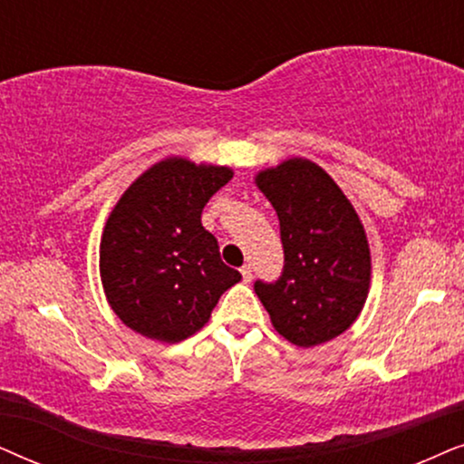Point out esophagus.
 Wrapping results in <instances>:
<instances>
[{"mask_svg":"<svg viewBox=\"0 0 464 464\" xmlns=\"http://www.w3.org/2000/svg\"><path fill=\"white\" fill-rule=\"evenodd\" d=\"M239 271H242V280H244L246 284L252 282V267H250V265H244V267L239 269Z\"/></svg>","mask_w":464,"mask_h":464,"instance_id":"1","label":"esophagus"}]
</instances>
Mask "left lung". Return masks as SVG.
<instances>
[{"mask_svg":"<svg viewBox=\"0 0 464 464\" xmlns=\"http://www.w3.org/2000/svg\"><path fill=\"white\" fill-rule=\"evenodd\" d=\"M280 220L284 271L255 290L290 343L314 348L350 329L372 286L367 233L337 182L310 159L293 157L255 176Z\"/></svg>","mask_w":464,"mask_h":464,"instance_id":"obj_1","label":"left lung"}]
</instances>
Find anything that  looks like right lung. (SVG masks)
<instances>
[{
  "mask_svg": "<svg viewBox=\"0 0 464 464\" xmlns=\"http://www.w3.org/2000/svg\"><path fill=\"white\" fill-rule=\"evenodd\" d=\"M231 178L227 165L168 157L116 201L99 244V276L110 307L131 331L160 343L182 342L242 280L201 225L209 197Z\"/></svg>",
  "mask_w": 464,
  "mask_h": 464,
  "instance_id": "right-lung-1",
  "label": "right lung"
}]
</instances>
